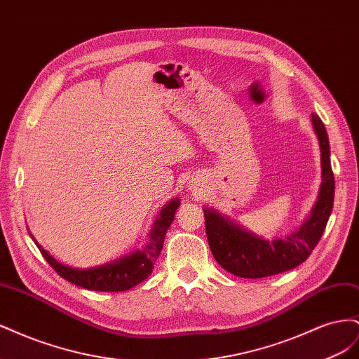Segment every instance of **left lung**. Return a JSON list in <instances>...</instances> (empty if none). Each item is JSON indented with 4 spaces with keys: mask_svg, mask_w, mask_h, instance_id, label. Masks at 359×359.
<instances>
[{
    "mask_svg": "<svg viewBox=\"0 0 359 359\" xmlns=\"http://www.w3.org/2000/svg\"><path fill=\"white\" fill-rule=\"evenodd\" d=\"M311 126L320 147L322 184L310 215L297 231L265 240L247 231L212 206H205V229L211 253L222 268L243 278H262L297 268L311 255L327 227L334 205V173L330 139L322 119L311 114Z\"/></svg>",
    "mask_w": 359,
    "mask_h": 359,
    "instance_id": "8db88e82",
    "label": "left lung"
}]
</instances>
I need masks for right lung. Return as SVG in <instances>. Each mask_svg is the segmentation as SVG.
Wrapping results in <instances>:
<instances>
[{
    "label": "right lung",
    "instance_id": "obj_1",
    "mask_svg": "<svg viewBox=\"0 0 359 359\" xmlns=\"http://www.w3.org/2000/svg\"><path fill=\"white\" fill-rule=\"evenodd\" d=\"M180 203V198H173L166 205H163L142 245L135 248L133 252L123 255L121 257L111 260V262L91 268H73L61 264L60 260L50 256L34 240V236L31 233L29 236L34 240L43 257L48 260V264L57 271V274L70 281V283L97 292H124L142 283L153 273L154 264L161 253L163 243H165L166 232L173 222Z\"/></svg>",
    "mask_w": 359,
    "mask_h": 359
}]
</instances>
